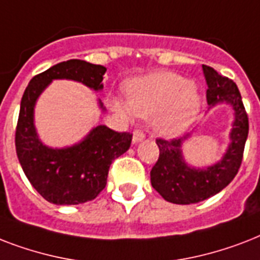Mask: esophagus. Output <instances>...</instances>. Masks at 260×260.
I'll return each mask as SVG.
<instances>
[{
    "label": "esophagus",
    "mask_w": 260,
    "mask_h": 260,
    "mask_svg": "<svg viewBox=\"0 0 260 260\" xmlns=\"http://www.w3.org/2000/svg\"><path fill=\"white\" fill-rule=\"evenodd\" d=\"M146 138V135H144V132H143L142 129H136L134 131V138H132V140H134V143H139L142 142L143 139Z\"/></svg>",
    "instance_id": "34e87169"
}]
</instances>
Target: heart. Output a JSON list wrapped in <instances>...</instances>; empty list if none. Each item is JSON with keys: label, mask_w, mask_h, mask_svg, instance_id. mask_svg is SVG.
Returning <instances> with one entry per match:
<instances>
[{"label": "heart", "mask_w": 260, "mask_h": 260, "mask_svg": "<svg viewBox=\"0 0 260 260\" xmlns=\"http://www.w3.org/2000/svg\"><path fill=\"white\" fill-rule=\"evenodd\" d=\"M126 102L114 98V112L129 118L156 117V129L163 136H177L191 124L200 108V95L189 79L182 75L159 71L128 82Z\"/></svg>", "instance_id": "1"}]
</instances>
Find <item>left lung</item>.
Wrapping results in <instances>:
<instances>
[{"instance_id": "8db88e82", "label": "left lung", "mask_w": 260, "mask_h": 260, "mask_svg": "<svg viewBox=\"0 0 260 260\" xmlns=\"http://www.w3.org/2000/svg\"><path fill=\"white\" fill-rule=\"evenodd\" d=\"M202 71L208 85V104L214 106L218 102H226L235 110L231 144L220 162L206 169H194L187 166L182 156V140L187 136L170 142L156 139L159 158L151 170V185L166 201L173 204L189 205L201 202L230 185L240 169L248 136V116L236 83L205 64H202Z\"/></svg>"}]
</instances>
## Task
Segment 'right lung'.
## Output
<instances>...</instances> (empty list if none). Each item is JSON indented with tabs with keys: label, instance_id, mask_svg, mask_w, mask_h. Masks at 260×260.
I'll use <instances>...</instances> for the list:
<instances>
[{
	"label": "right lung",
	"instance_id": "1",
	"mask_svg": "<svg viewBox=\"0 0 260 260\" xmlns=\"http://www.w3.org/2000/svg\"><path fill=\"white\" fill-rule=\"evenodd\" d=\"M105 71L101 64L71 59L35 75L24 91L14 138L16 152L30 185L48 202L78 205L94 200L106 186L112 162L131 147L132 134L105 125L95 126L82 142L66 148L44 146L35 129V104L52 79H73L101 90Z\"/></svg>",
	"mask_w": 260,
	"mask_h": 260
}]
</instances>
